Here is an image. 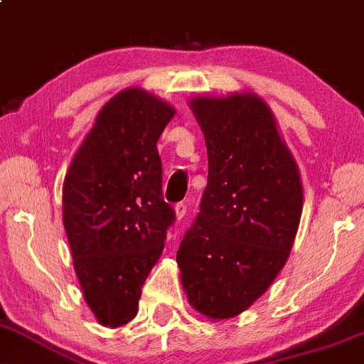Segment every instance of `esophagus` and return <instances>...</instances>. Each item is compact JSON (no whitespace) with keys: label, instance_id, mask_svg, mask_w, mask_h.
<instances>
[{"label":"esophagus","instance_id":"esophagus-1","mask_svg":"<svg viewBox=\"0 0 364 364\" xmlns=\"http://www.w3.org/2000/svg\"><path fill=\"white\" fill-rule=\"evenodd\" d=\"M175 216H177V219L178 221H181V219L186 216V213H187V204L186 203H178V204H175Z\"/></svg>","mask_w":364,"mask_h":364}]
</instances>
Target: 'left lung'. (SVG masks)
<instances>
[{
	"label": "left lung",
	"mask_w": 364,
	"mask_h": 364,
	"mask_svg": "<svg viewBox=\"0 0 364 364\" xmlns=\"http://www.w3.org/2000/svg\"><path fill=\"white\" fill-rule=\"evenodd\" d=\"M208 148L200 213L177 251L191 306L230 319L267 291L289 259L302 216L299 167L262 97L189 102Z\"/></svg>",
	"instance_id": "left-lung-1"
}]
</instances>
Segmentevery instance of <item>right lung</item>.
<instances>
[{
	"label": "right lung",
	"mask_w": 364,
	"mask_h": 364,
	"mask_svg": "<svg viewBox=\"0 0 364 364\" xmlns=\"http://www.w3.org/2000/svg\"><path fill=\"white\" fill-rule=\"evenodd\" d=\"M173 114L145 89H123L101 107L65 173L62 210L74 270L102 326L136 316L141 287L175 221L156 150Z\"/></svg>",
	"instance_id": "1"
}]
</instances>
